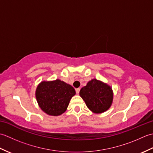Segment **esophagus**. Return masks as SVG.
I'll use <instances>...</instances> for the list:
<instances>
[{"label":"esophagus","mask_w":153,"mask_h":153,"mask_svg":"<svg viewBox=\"0 0 153 153\" xmlns=\"http://www.w3.org/2000/svg\"><path fill=\"white\" fill-rule=\"evenodd\" d=\"M79 91H80V89L79 88H77L76 89V93L77 94H79Z\"/></svg>","instance_id":"obj_1"}]
</instances>
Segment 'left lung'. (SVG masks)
<instances>
[{
    "label": "left lung",
    "mask_w": 153,
    "mask_h": 153,
    "mask_svg": "<svg viewBox=\"0 0 153 153\" xmlns=\"http://www.w3.org/2000/svg\"><path fill=\"white\" fill-rule=\"evenodd\" d=\"M79 95L91 111L101 114L110 108L113 102L112 87L102 81L92 79L81 89Z\"/></svg>",
    "instance_id": "left-lung-1"
}]
</instances>
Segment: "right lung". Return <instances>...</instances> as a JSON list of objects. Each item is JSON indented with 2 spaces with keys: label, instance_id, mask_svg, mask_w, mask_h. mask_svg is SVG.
I'll list each match as a JSON object with an SVG mask.
<instances>
[{
  "label": "right lung",
  "instance_id": "1",
  "mask_svg": "<svg viewBox=\"0 0 153 153\" xmlns=\"http://www.w3.org/2000/svg\"><path fill=\"white\" fill-rule=\"evenodd\" d=\"M76 95L72 86L63 81H43L37 87L35 97L39 106L48 115L57 116L66 112Z\"/></svg>",
  "mask_w": 153,
  "mask_h": 153
}]
</instances>
